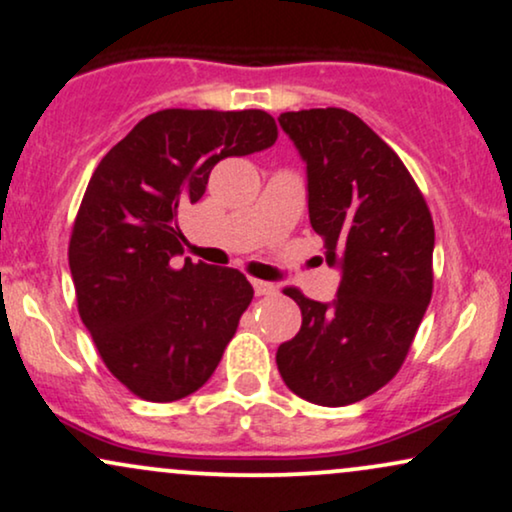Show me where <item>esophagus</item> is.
Instances as JSON below:
<instances>
[{
  "label": "esophagus",
  "instance_id": "34e87169",
  "mask_svg": "<svg viewBox=\"0 0 512 512\" xmlns=\"http://www.w3.org/2000/svg\"><path fill=\"white\" fill-rule=\"evenodd\" d=\"M252 288H255V295H274L276 286L269 281H260V278H252Z\"/></svg>",
  "mask_w": 512,
  "mask_h": 512
}]
</instances>
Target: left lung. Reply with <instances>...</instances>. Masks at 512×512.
<instances>
[{
    "label": "left lung",
    "instance_id": "left-lung-1",
    "mask_svg": "<svg viewBox=\"0 0 512 512\" xmlns=\"http://www.w3.org/2000/svg\"><path fill=\"white\" fill-rule=\"evenodd\" d=\"M278 125L307 165L309 222L340 286L333 302L283 290L302 326L276 366L297 397L347 406L390 383L409 354L432 297L435 224L399 155L354 113L309 108Z\"/></svg>",
    "mask_w": 512,
    "mask_h": 512
}]
</instances>
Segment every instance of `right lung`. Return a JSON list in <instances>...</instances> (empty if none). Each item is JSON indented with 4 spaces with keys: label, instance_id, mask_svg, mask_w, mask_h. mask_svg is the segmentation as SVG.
<instances>
[{
    "label": "right lung",
    "instance_id": "1",
    "mask_svg": "<svg viewBox=\"0 0 512 512\" xmlns=\"http://www.w3.org/2000/svg\"><path fill=\"white\" fill-rule=\"evenodd\" d=\"M264 111L146 115L103 155L70 236L77 309L103 364L146 401H177L210 380L252 286L238 269L193 264L177 215L198 203L219 160L274 146Z\"/></svg>",
    "mask_w": 512,
    "mask_h": 512
}]
</instances>
